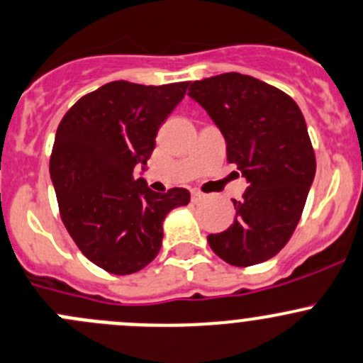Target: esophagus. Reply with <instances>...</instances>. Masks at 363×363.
<instances>
[{"mask_svg": "<svg viewBox=\"0 0 363 363\" xmlns=\"http://www.w3.org/2000/svg\"><path fill=\"white\" fill-rule=\"evenodd\" d=\"M204 199V194H201L199 190H192V203H201Z\"/></svg>", "mask_w": 363, "mask_h": 363, "instance_id": "esophagus-1", "label": "esophagus"}]
</instances>
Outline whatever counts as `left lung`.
I'll list each match as a JSON object with an SVG mask.
<instances>
[{"instance_id": "obj_1", "label": "left lung", "mask_w": 363, "mask_h": 363, "mask_svg": "<svg viewBox=\"0 0 363 363\" xmlns=\"http://www.w3.org/2000/svg\"><path fill=\"white\" fill-rule=\"evenodd\" d=\"M196 100L222 132L228 162L245 177L235 222L208 235L211 250L233 267H252L289 242L314 182L315 157L303 114L275 86L229 72L190 82Z\"/></svg>"}]
</instances>
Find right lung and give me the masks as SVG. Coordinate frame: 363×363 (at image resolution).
Segmentation results:
<instances>
[{"label":"right lung","mask_w":363,"mask_h":363,"mask_svg":"<svg viewBox=\"0 0 363 363\" xmlns=\"http://www.w3.org/2000/svg\"><path fill=\"white\" fill-rule=\"evenodd\" d=\"M189 82L162 86L113 81L79 99L56 130L51 180L61 220L82 254L114 275L152 263L162 247L164 218L190 201L186 189L153 192L145 171L159 127Z\"/></svg>","instance_id":"obj_1"}]
</instances>
